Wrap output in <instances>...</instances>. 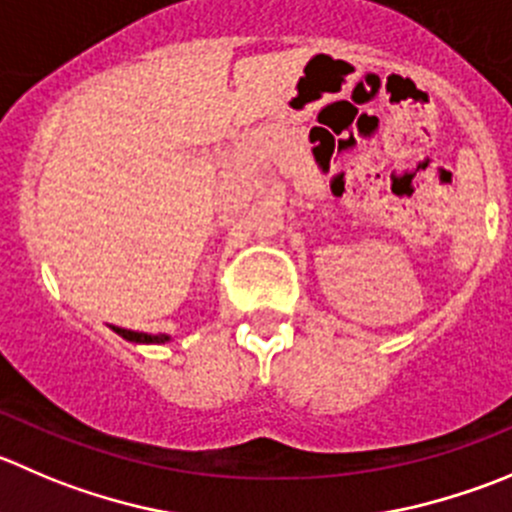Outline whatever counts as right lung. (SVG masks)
<instances>
[{"instance_id":"add662e5","label":"right lung","mask_w":512,"mask_h":512,"mask_svg":"<svg viewBox=\"0 0 512 512\" xmlns=\"http://www.w3.org/2000/svg\"><path fill=\"white\" fill-rule=\"evenodd\" d=\"M112 330L130 342H145V345H152V342H157V345H160V342H170V335H147V332L124 330V327H112Z\"/></svg>"}]
</instances>
